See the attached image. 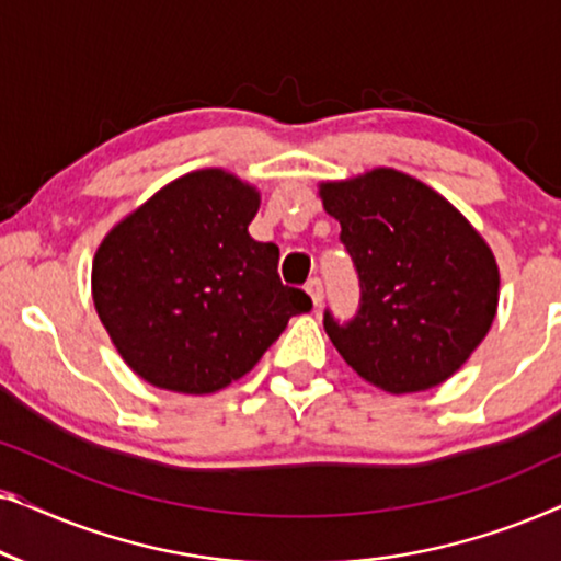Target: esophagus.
<instances>
[{"label":"esophagus","mask_w":561,"mask_h":561,"mask_svg":"<svg viewBox=\"0 0 561 561\" xmlns=\"http://www.w3.org/2000/svg\"><path fill=\"white\" fill-rule=\"evenodd\" d=\"M306 294H309L311 304L319 309L321 301H324V286H321V280L319 278H311L309 283H306Z\"/></svg>","instance_id":"34e87169"}]
</instances>
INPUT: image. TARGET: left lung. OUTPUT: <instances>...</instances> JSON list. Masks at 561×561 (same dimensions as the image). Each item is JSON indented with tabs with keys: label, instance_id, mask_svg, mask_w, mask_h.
Segmentation results:
<instances>
[{
	"label": "left lung",
	"instance_id": "1",
	"mask_svg": "<svg viewBox=\"0 0 561 561\" xmlns=\"http://www.w3.org/2000/svg\"><path fill=\"white\" fill-rule=\"evenodd\" d=\"M319 198L340 221L363 288L347 327L324 313L336 352L386 393L442 386L495 321L501 271L485 237L439 191L396 168L321 181Z\"/></svg>",
	"mask_w": 561,
	"mask_h": 561
}]
</instances>
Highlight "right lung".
<instances>
[{"mask_svg":"<svg viewBox=\"0 0 561 561\" xmlns=\"http://www.w3.org/2000/svg\"><path fill=\"white\" fill-rule=\"evenodd\" d=\"M260 188L225 168L165 183L99 242L91 298L137 378L186 396L232 386L311 298L278 278V248L248 232Z\"/></svg>","mask_w":561,"mask_h":561,"instance_id":"1","label":"right lung"}]
</instances>
